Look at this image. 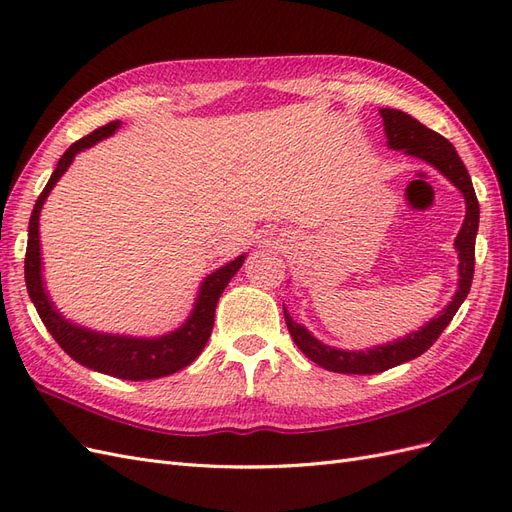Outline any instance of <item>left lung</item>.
Segmentation results:
<instances>
[{
  "instance_id": "8db88e82",
  "label": "left lung",
  "mask_w": 512,
  "mask_h": 512,
  "mask_svg": "<svg viewBox=\"0 0 512 512\" xmlns=\"http://www.w3.org/2000/svg\"><path fill=\"white\" fill-rule=\"evenodd\" d=\"M380 117L384 121V134L386 145L393 151H404L406 156L418 158L451 181L455 188L466 198V220L461 224L459 235L455 239V250L459 256V282L453 299L442 312L423 324L418 331H412L404 337L395 339L389 344H380L367 350H342L322 344L318 337L309 333L303 324L294 322L284 307V318L288 324L290 337L299 350L307 356L309 361L318 363L320 367L335 371V374H356V376H369L386 371L395 365L416 359L425 350L433 346V342L440 337V333L448 327L453 320L461 303L466 301L472 275H474V245H476V232H478V200L474 194V185L468 175L466 166L457 156L455 147L446 141L444 136L425 128L421 121H416L404 111H395V108H380Z\"/></svg>"
}]
</instances>
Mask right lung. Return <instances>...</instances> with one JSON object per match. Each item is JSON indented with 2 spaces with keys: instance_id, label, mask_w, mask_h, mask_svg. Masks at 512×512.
Wrapping results in <instances>:
<instances>
[{
  "instance_id": "1",
  "label": "right lung",
  "mask_w": 512,
  "mask_h": 512,
  "mask_svg": "<svg viewBox=\"0 0 512 512\" xmlns=\"http://www.w3.org/2000/svg\"><path fill=\"white\" fill-rule=\"evenodd\" d=\"M119 128H121V121L106 123V126L94 130L85 138H81V141L70 145L64 156L59 158L57 168L53 170L49 183L44 185V190L34 205L32 218H29L27 252H25V284H27L29 299H32L38 316L44 322V327L49 329V333L55 337V342L64 348V352L70 354L76 363L121 380H153V378L170 376L175 374V371L188 367L192 361H196V356L203 352V348L207 346L211 337L215 307H218V301L228 282L241 269L247 254H241L235 260L226 262L224 267L209 273L198 288L190 316L185 318L181 327H177L175 331H168L160 337L102 333V331L81 327V324H76L61 314L49 297V290H46L44 275H42L40 211L46 203V198H49L51 190L57 185V181L64 177V173L70 168L76 153L94 147L96 143L102 141V138L113 136Z\"/></svg>"
}]
</instances>
